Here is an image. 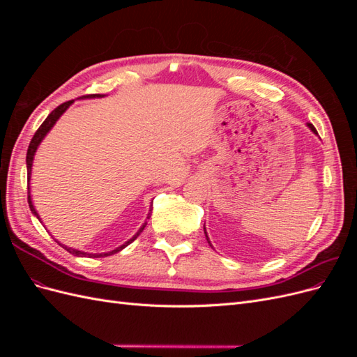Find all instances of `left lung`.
<instances>
[{
  "label": "left lung",
  "instance_id": "8db88e82",
  "mask_svg": "<svg viewBox=\"0 0 357 357\" xmlns=\"http://www.w3.org/2000/svg\"><path fill=\"white\" fill-rule=\"evenodd\" d=\"M307 125H308V128H310V129H311V131H312V132H314V134H317V131H316V128H314V126H312V125H311V123H307ZM204 232H205V228H204ZM205 238H207V241H208V244H210V245H211V243H210V240H208V235H207V232H205Z\"/></svg>",
  "mask_w": 357,
  "mask_h": 357
}]
</instances>
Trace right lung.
Wrapping results in <instances>:
<instances>
[{
    "instance_id": "1",
    "label": "right lung",
    "mask_w": 357,
    "mask_h": 357,
    "mask_svg": "<svg viewBox=\"0 0 357 357\" xmlns=\"http://www.w3.org/2000/svg\"><path fill=\"white\" fill-rule=\"evenodd\" d=\"M101 96H105V95L93 93V95H86L84 98H101ZM73 102H74V101H67V102H63V104L58 105L56 109L53 110V112L46 117V121L40 125V128L37 129V132L34 134V137H32L31 143H29V147H28V152H26V168H28V204H29V208H31L32 214H34L38 220H41V219H40V215H38L37 210L34 208V205H32L31 192H29V180H31V171H32V160H34V155H36V152H37V149H38L40 143L43 142V138H45V137L47 135V132L53 128V125L56 123L58 119H59L63 113H66V110L68 109V107H70ZM150 211H152V205H150ZM147 219H150V213H149V215H147ZM146 225H147V222H144V225L142 226V228L138 229V232L132 236L131 240H128V241H126L125 244H122L121 247H117V248H114V250L107 252V253H84V252H80V250H75V248L63 245V244H61L59 241H56V243H58L59 245H62L68 253H71V255H74V256H82V257H83V256H84V257H86V256H88V257H104V256H110V255H114V253H117V252H121L122 248H125L126 245L131 244V243L137 238V236L143 232V229L146 228Z\"/></svg>"
}]
</instances>
